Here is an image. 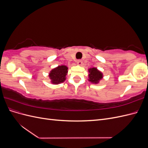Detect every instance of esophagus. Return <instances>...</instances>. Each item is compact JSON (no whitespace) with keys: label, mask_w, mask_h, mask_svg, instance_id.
I'll return each instance as SVG.
<instances>
[{"label":"esophagus","mask_w":148,"mask_h":148,"mask_svg":"<svg viewBox=\"0 0 148 148\" xmlns=\"http://www.w3.org/2000/svg\"><path fill=\"white\" fill-rule=\"evenodd\" d=\"M77 64L79 65H81L82 64V60H80V59L78 60H77Z\"/></svg>","instance_id":"esophagus-1"}]
</instances>
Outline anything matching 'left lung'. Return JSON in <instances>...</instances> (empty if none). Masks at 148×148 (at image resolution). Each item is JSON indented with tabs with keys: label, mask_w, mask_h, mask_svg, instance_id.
Here are the masks:
<instances>
[{
	"label": "left lung",
	"mask_w": 148,
	"mask_h": 148,
	"mask_svg": "<svg viewBox=\"0 0 148 148\" xmlns=\"http://www.w3.org/2000/svg\"><path fill=\"white\" fill-rule=\"evenodd\" d=\"M89 81L93 83H99L102 78V74L96 68H92L89 70Z\"/></svg>",
	"instance_id": "left-lung-1"
}]
</instances>
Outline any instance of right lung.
Instances as JSON below:
<instances>
[{"mask_svg": "<svg viewBox=\"0 0 148 148\" xmlns=\"http://www.w3.org/2000/svg\"><path fill=\"white\" fill-rule=\"evenodd\" d=\"M68 72V67L61 65L53 69L49 73V77L53 84H59L65 80V76Z\"/></svg>", "mask_w": 148, "mask_h": 148, "instance_id": "1", "label": "right lung"}]
</instances>
